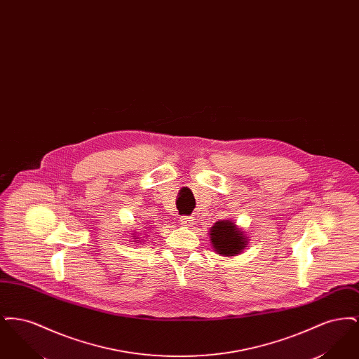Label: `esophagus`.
<instances>
[{"label":"esophagus","mask_w":359,"mask_h":359,"mask_svg":"<svg viewBox=\"0 0 359 359\" xmlns=\"http://www.w3.org/2000/svg\"><path fill=\"white\" fill-rule=\"evenodd\" d=\"M180 221L184 226H192L195 223V219L192 217H183Z\"/></svg>","instance_id":"esophagus-1"}]
</instances>
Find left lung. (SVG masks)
Instances as JSON below:
<instances>
[{"label": "left lung", "instance_id": "1", "mask_svg": "<svg viewBox=\"0 0 359 359\" xmlns=\"http://www.w3.org/2000/svg\"><path fill=\"white\" fill-rule=\"evenodd\" d=\"M210 241L221 256H237L248 245V237L231 221H219L210 229Z\"/></svg>", "mask_w": 359, "mask_h": 359}]
</instances>
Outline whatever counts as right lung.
Listing matches in <instances>:
<instances>
[{
  "label": "right lung",
  "mask_w": 359,
  "mask_h": 359,
  "mask_svg": "<svg viewBox=\"0 0 359 359\" xmlns=\"http://www.w3.org/2000/svg\"><path fill=\"white\" fill-rule=\"evenodd\" d=\"M135 241H140V238H138V237H136V238H135Z\"/></svg>",
  "instance_id": "add662e5"
}]
</instances>
